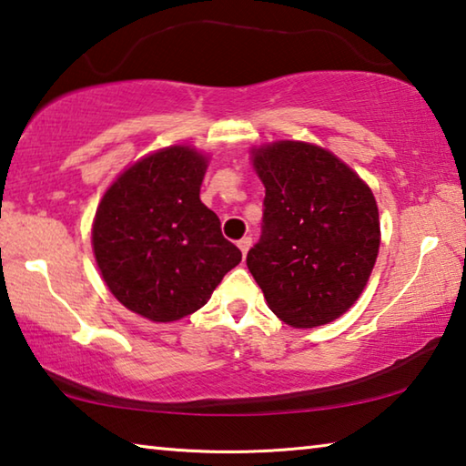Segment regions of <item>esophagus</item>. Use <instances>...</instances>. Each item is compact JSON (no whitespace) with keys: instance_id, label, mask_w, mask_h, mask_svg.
<instances>
[{"instance_id":"1","label":"esophagus","mask_w":466,"mask_h":466,"mask_svg":"<svg viewBox=\"0 0 466 466\" xmlns=\"http://www.w3.org/2000/svg\"><path fill=\"white\" fill-rule=\"evenodd\" d=\"M250 244H252V238H248V236H247V238L238 240V248L242 250V255H247L248 248H250Z\"/></svg>"}]
</instances>
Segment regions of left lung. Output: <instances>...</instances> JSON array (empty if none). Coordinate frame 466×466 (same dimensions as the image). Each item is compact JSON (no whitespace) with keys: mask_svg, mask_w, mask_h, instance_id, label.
<instances>
[{"mask_svg":"<svg viewBox=\"0 0 466 466\" xmlns=\"http://www.w3.org/2000/svg\"><path fill=\"white\" fill-rule=\"evenodd\" d=\"M252 156L265 199L248 271L283 322L327 325L356 302L374 269L380 247L374 195L319 146L278 141Z\"/></svg>","mask_w":466,"mask_h":466,"instance_id":"8db88e82","label":"left lung"}]
</instances>
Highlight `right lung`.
Returning <instances> with one entry per match:
<instances>
[{
    "mask_svg": "<svg viewBox=\"0 0 466 466\" xmlns=\"http://www.w3.org/2000/svg\"><path fill=\"white\" fill-rule=\"evenodd\" d=\"M205 168L191 147L160 149L125 170L98 205L92 244L102 278L154 322L199 310L242 258L199 199Z\"/></svg>",
    "mask_w": 466,
    "mask_h": 466,
    "instance_id": "right-lung-1",
    "label": "right lung"
}]
</instances>
